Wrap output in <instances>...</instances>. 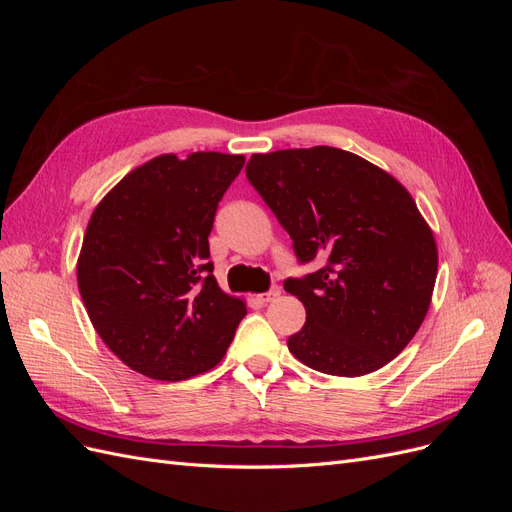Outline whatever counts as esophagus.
<instances>
[{
	"instance_id": "1",
	"label": "esophagus",
	"mask_w": 512,
	"mask_h": 512,
	"mask_svg": "<svg viewBox=\"0 0 512 512\" xmlns=\"http://www.w3.org/2000/svg\"><path fill=\"white\" fill-rule=\"evenodd\" d=\"M280 288H271L269 292H265V294H258V301L260 303H269V301H273V299H277V297H280Z\"/></svg>"
}]
</instances>
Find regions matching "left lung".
<instances>
[{"label":"left lung","mask_w":512,"mask_h":512,"mask_svg":"<svg viewBox=\"0 0 512 512\" xmlns=\"http://www.w3.org/2000/svg\"><path fill=\"white\" fill-rule=\"evenodd\" d=\"M247 179L294 241L286 280L307 312L288 350L322 374L356 378L391 363L421 329L438 275V245L391 173L335 147L254 153Z\"/></svg>","instance_id":"left-lung-1"}]
</instances>
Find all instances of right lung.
<instances>
[{
  "mask_svg": "<svg viewBox=\"0 0 512 512\" xmlns=\"http://www.w3.org/2000/svg\"><path fill=\"white\" fill-rule=\"evenodd\" d=\"M243 156L196 151L136 166L94 209L76 280L91 324L130 369L179 382L218 365L245 301L218 286L209 232Z\"/></svg>",
  "mask_w": 512,
  "mask_h": 512,
  "instance_id": "obj_1",
  "label": "right lung"
}]
</instances>
